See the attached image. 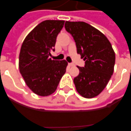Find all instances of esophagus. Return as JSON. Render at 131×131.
<instances>
[{
	"instance_id": "esophagus-1",
	"label": "esophagus",
	"mask_w": 131,
	"mask_h": 131,
	"mask_svg": "<svg viewBox=\"0 0 131 131\" xmlns=\"http://www.w3.org/2000/svg\"><path fill=\"white\" fill-rule=\"evenodd\" d=\"M68 64H69V67H73V66H74L73 63H69Z\"/></svg>"
}]
</instances>
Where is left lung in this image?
I'll return each mask as SVG.
<instances>
[{
	"label": "left lung",
	"mask_w": 131,
	"mask_h": 131,
	"mask_svg": "<svg viewBox=\"0 0 131 131\" xmlns=\"http://www.w3.org/2000/svg\"><path fill=\"white\" fill-rule=\"evenodd\" d=\"M75 42L77 52L84 58V67L74 84L80 94L90 99L99 95L114 73L115 53L107 38L99 30L84 21H68L64 25Z\"/></svg>",
	"instance_id": "1"
}]
</instances>
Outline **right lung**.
Segmentation results:
<instances>
[{"label": "right lung", "mask_w": 131, "mask_h": 131, "mask_svg": "<svg viewBox=\"0 0 131 131\" xmlns=\"http://www.w3.org/2000/svg\"><path fill=\"white\" fill-rule=\"evenodd\" d=\"M64 20H45L30 32L21 45L19 69L30 89L37 95L49 96L57 88L65 73L68 62L65 60L49 58L55 51L58 35L63 28Z\"/></svg>", "instance_id": "obj_1"}]
</instances>
